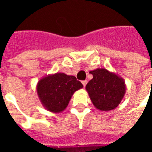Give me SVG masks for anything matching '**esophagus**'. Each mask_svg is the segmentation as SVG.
I'll use <instances>...</instances> for the list:
<instances>
[{
	"mask_svg": "<svg viewBox=\"0 0 152 152\" xmlns=\"http://www.w3.org/2000/svg\"><path fill=\"white\" fill-rule=\"evenodd\" d=\"M87 82H88V81H87V80H83L82 81V84H83V86H84V87H86V84H87Z\"/></svg>",
	"mask_w": 152,
	"mask_h": 152,
	"instance_id": "obj_1",
	"label": "esophagus"
}]
</instances>
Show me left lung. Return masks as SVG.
I'll use <instances>...</instances> for the list:
<instances>
[{
	"label": "left lung",
	"instance_id": "left-lung-1",
	"mask_svg": "<svg viewBox=\"0 0 152 152\" xmlns=\"http://www.w3.org/2000/svg\"><path fill=\"white\" fill-rule=\"evenodd\" d=\"M93 79L86 89L96 108L111 111L117 107L125 93L124 80L104 68L91 71Z\"/></svg>",
	"mask_w": 152,
	"mask_h": 152
}]
</instances>
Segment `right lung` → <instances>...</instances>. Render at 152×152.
<instances>
[{"instance_id": "1", "label": "right lung", "mask_w": 152, "mask_h": 152, "mask_svg": "<svg viewBox=\"0 0 152 152\" xmlns=\"http://www.w3.org/2000/svg\"><path fill=\"white\" fill-rule=\"evenodd\" d=\"M83 85L76 76L56 73L45 76L37 85V94L43 106L50 112H61L66 108L75 91Z\"/></svg>"}]
</instances>
